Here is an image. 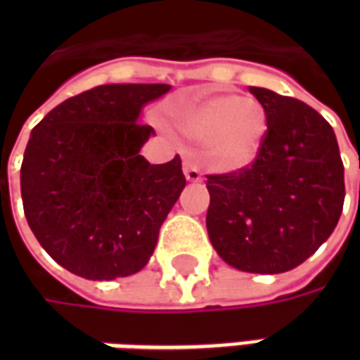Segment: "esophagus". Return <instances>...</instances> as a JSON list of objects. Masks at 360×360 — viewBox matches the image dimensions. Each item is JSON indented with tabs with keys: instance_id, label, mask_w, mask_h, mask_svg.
<instances>
[{
	"instance_id": "34e87169",
	"label": "esophagus",
	"mask_w": 360,
	"mask_h": 360,
	"mask_svg": "<svg viewBox=\"0 0 360 360\" xmlns=\"http://www.w3.org/2000/svg\"><path fill=\"white\" fill-rule=\"evenodd\" d=\"M183 172H185V177L191 183H198V181H202V175H200V169L196 167L195 162L191 160V158H185V162H183Z\"/></svg>"
}]
</instances>
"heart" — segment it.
Wrapping results in <instances>:
<instances>
[{
    "mask_svg": "<svg viewBox=\"0 0 360 360\" xmlns=\"http://www.w3.org/2000/svg\"><path fill=\"white\" fill-rule=\"evenodd\" d=\"M191 136L208 141L212 160L224 169L252 164L268 134V113L255 98L216 94L191 105L181 115Z\"/></svg>",
    "mask_w": 360,
    "mask_h": 360,
    "instance_id": "b5f03b06",
    "label": "heart"
}]
</instances>
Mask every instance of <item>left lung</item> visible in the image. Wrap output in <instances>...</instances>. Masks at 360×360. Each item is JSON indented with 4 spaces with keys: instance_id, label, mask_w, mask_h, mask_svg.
Instances as JSON below:
<instances>
[{
    "instance_id": "left-lung-1",
    "label": "left lung",
    "mask_w": 360,
    "mask_h": 360,
    "mask_svg": "<svg viewBox=\"0 0 360 360\" xmlns=\"http://www.w3.org/2000/svg\"><path fill=\"white\" fill-rule=\"evenodd\" d=\"M268 113L257 160L206 175V229L227 264L281 274L302 264L332 235L345 198L343 162L330 123L289 96L250 86Z\"/></svg>"
}]
</instances>
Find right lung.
<instances>
[{
  "mask_svg": "<svg viewBox=\"0 0 360 360\" xmlns=\"http://www.w3.org/2000/svg\"><path fill=\"white\" fill-rule=\"evenodd\" d=\"M169 84H102L69 98L32 129L20 165L22 208L44 250L86 279L141 271L185 188L181 158L152 165L144 103Z\"/></svg>",
  "mask_w": 360,
  "mask_h": 360,
  "instance_id": "1",
  "label": "right lung"
}]
</instances>
